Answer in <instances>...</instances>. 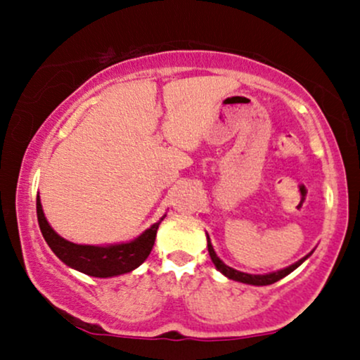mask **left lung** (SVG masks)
I'll return each mask as SVG.
<instances>
[{"label":"left lung","mask_w":360,"mask_h":360,"mask_svg":"<svg viewBox=\"0 0 360 360\" xmlns=\"http://www.w3.org/2000/svg\"><path fill=\"white\" fill-rule=\"evenodd\" d=\"M206 240H208V252H210V257H212V262L214 264V267H217L218 271L221 272L225 278L232 279V281H238V283H243V284H252V286H267V284H274L278 283L279 279L286 278L288 274H291L292 271L296 269V267H300L301 264L307 260L309 255L313 254V250L309 252L308 255H304L303 259H300L298 262L291 264V266L284 267V269H279V271H274V272H269V274H247V272H242V271H237L233 269V267L226 266L223 260L218 257L217 252H214L213 245H212V240H210L208 233H206Z\"/></svg>","instance_id":"left-lung-1"}]
</instances>
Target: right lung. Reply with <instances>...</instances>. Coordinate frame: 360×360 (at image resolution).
<instances>
[{
	"instance_id": "1",
	"label": "right lung",
	"mask_w": 360,
	"mask_h": 360,
	"mask_svg": "<svg viewBox=\"0 0 360 360\" xmlns=\"http://www.w3.org/2000/svg\"><path fill=\"white\" fill-rule=\"evenodd\" d=\"M37 218H39L40 232H42L45 242L65 266L79 271L82 274L93 276V278H113V276L127 274V272L137 269L148 257L152 247H154L157 229H159L160 221L166 218V214L134 240L110 243V245H82V243L65 240L49 225L39 196H37Z\"/></svg>"
}]
</instances>
